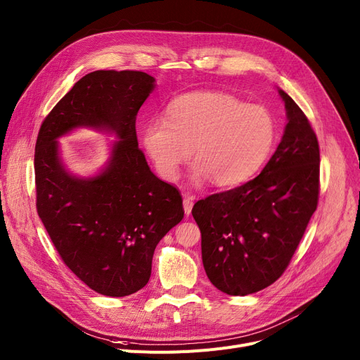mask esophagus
Returning a JSON list of instances; mask_svg holds the SVG:
<instances>
[{"mask_svg": "<svg viewBox=\"0 0 360 360\" xmlns=\"http://www.w3.org/2000/svg\"><path fill=\"white\" fill-rule=\"evenodd\" d=\"M183 207H184V214H186V215H190V214H192V209H193V196L184 195V199H183Z\"/></svg>", "mask_w": 360, "mask_h": 360, "instance_id": "1", "label": "esophagus"}]
</instances>
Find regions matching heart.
<instances>
[{
  "mask_svg": "<svg viewBox=\"0 0 360 360\" xmlns=\"http://www.w3.org/2000/svg\"><path fill=\"white\" fill-rule=\"evenodd\" d=\"M276 142V122L263 105H250L219 91L174 98L165 119L146 122L141 143L158 174L173 181L190 155L198 160L192 180L236 186L255 176Z\"/></svg>",
  "mask_w": 360,
  "mask_h": 360,
  "instance_id": "obj_1",
  "label": "heart"
}]
</instances>
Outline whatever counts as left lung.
<instances>
[{
  "instance_id": "obj_1",
  "label": "left lung",
  "mask_w": 360,
  "mask_h": 360,
  "mask_svg": "<svg viewBox=\"0 0 360 360\" xmlns=\"http://www.w3.org/2000/svg\"><path fill=\"white\" fill-rule=\"evenodd\" d=\"M288 123L262 173L195 203L202 260L221 292L244 297L286 270L320 195V146L308 117L283 90Z\"/></svg>"
}]
</instances>
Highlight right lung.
<instances>
[{
	"label": "right lung",
	"instance_id": "add662e5",
	"mask_svg": "<svg viewBox=\"0 0 360 360\" xmlns=\"http://www.w3.org/2000/svg\"><path fill=\"white\" fill-rule=\"evenodd\" d=\"M154 87L141 71L90 72L58 101L36 141L39 218L63 263L105 297L148 283L157 244L184 217L179 190L151 172L138 146L136 115ZM78 127L120 138L94 178L71 175L58 157L57 138Z\"/></svg>",
	"mask_w": 360,
	"mask_h": 360
}]
</instances>
